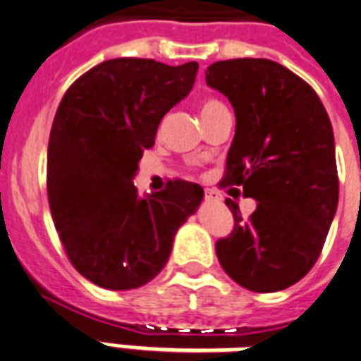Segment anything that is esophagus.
I'll return each instance as SVG.
<instances>
[{
  "instance_id": "esophagus-1",
  "label": "esophagus",
  "mask_w": 361,
  "mask_h": 361,
  "mask_svg": "<svg viewBox=\"0 0 361 361\" xmlns=\"http://www.w3.org/2000/svg\"><path fill=\"white\" fill-rule=\"evenodd\" d=\"M206 200L219 202V200H221V195H219L215 189H206Z\"/></svg>"
}]
</instances>
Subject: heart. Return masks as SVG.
<instances>
[{"mask_svg":"<svg viewBox=\"0 0 361 361\" xmlns=\"http://www.w3.org/2000/svg\"><path fill=\"white\" fill-rule=\"evenodd\" d=\"M221 102H219V99H215V98H206L204 99V102H202V105H200V109H202V114H206V113H209V111H213V109H216V107H221Z\"/></svg>","mask_w":361,"mask_h":361,"instance_id":"obj_1","label":"heart"}]
</instances>
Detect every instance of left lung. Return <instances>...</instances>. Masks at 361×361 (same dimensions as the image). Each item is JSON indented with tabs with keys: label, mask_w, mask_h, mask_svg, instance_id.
Listing matches in <instances>:
<instances>
[{
	"label": "left lung",
	"mask_w": 361,
	"mask_h": 361,
	"mask_svg": "<svg viewBox=\"0 0 361 361\" xmlns=\"http://www.w3.org/2000/svg\"><path fill=\"white\" fill-rule=\"evenodd\" d=\"M235 111V137L219 185L243 187L256 211L215 243L222 269L256 293L282 291L310 272L338 209L334 131L317 92L269 59H230L206 70Z\"/></svg>",
	"instance_id": "obj_1"
}]
</instances>
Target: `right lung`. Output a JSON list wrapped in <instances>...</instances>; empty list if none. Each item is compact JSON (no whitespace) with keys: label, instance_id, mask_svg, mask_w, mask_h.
<instances>
[{"label":"right lung","instance_id":"right-lung-1","mask_svg":"<svg viewBox=\"0 0 361 361\" xmlns=\"http://www.w3.org/2000/svg\"><path fill=\"white\" fill-rule=\"evenodd\" d=\"M198 63L111 59L64 92L48 145V202L75 271L113 291L154 280L178 228L202 202L200 185L171 180L139 198L133 176L161 118L185 98Z\"/></svg>","mask_w":361,"mask_h":361}]
</instances>
